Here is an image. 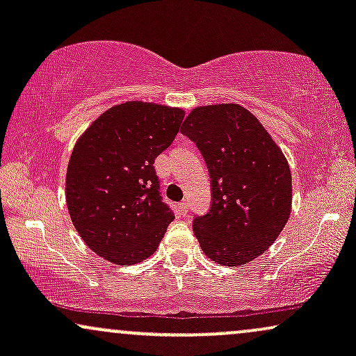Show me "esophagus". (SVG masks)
<instances>
[{
  "mask_svg": "<svg viewBox=\"0 0 356 356\" xmlns=\"http://www.w3.org/2000/svg\"><path fill=\"white\" fill-rule=\"evenodd\" d=\"M179 211H181L182 214H186V212L189 211V202H187V201H182V202H179Z\"/></svg>",
  "mask_w": 356,
  "mask_h": 356,
  "instance_id": "34e87169",
  "label": "esophagus"
}]
</instances>
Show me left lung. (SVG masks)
<instances>
[{
  "label": "left lung",
  "instance_id": "1",
  "mask_svg": "<svg viewBox=\"0 0 356 356\" xmlns=\"http://www.w3.org/2000/svg\"><path fill=\"white\" fill-rule=\"evenodd\" d=\"M181 132L211 175V209L192 220L204 254L224 266L263 254L291 212V172L280 147L236 104L194 108Z\"/></svg>",
  "mask_w": 356,
  "mask_h": 356
}]
</instances>
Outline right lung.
<instances>
[{"mask_svg": "<svg viewBox=\"0 0 356 356\" xmlns=\"http://www.w3.org/2000/svg\"><path fill=\"white\" fill-rule=\"evenodd\" d=\"M181 108L125 102L81 136L67 172V206L80 238L115 264H136L157 249L174 211L161 194L157 155L174 142Z\"/></svg>", "mask_w": 356, "mask_h": 356, "instance_id": "1", "label": "right lung"}]
</instances>
